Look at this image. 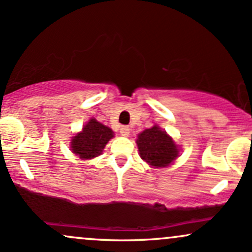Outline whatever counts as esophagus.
Masks as SVG:
<instances>
[{"label": "esophagus", "mask_w": 252, "mask_h": 252, "mask_svg": "<svg viewBox=\"0 0 252 252\" xmlns=\"http://www.w3.org/2000/svg\"><path fill=\"white\" fill-rule=\"evenodd\" d=\"M120 132H121V135L124 136V137H128V136L130 135V129H129V126H121Z\"/></svg>", "instance_id": "34e87169"}]
</instances>
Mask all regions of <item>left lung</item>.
<instances>
[{"instance_id": "8db88e82", "label": "left lung", "mask_w": 252, "mask_h": 252, "mask_svg": "<svg viewBox=\"0 0 252 252\" xmlns=\"http://www.w3.org/2000/svg\"><path fill=\"white\" fill-rule=\"evenodd\" d=\"M136 143L141 158L155 168L169 166L179 156L178 146L158 126H152L138 134Z\"/></svg>"}]
</instances>
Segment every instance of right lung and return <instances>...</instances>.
I'll use <instances>...</instances> for the list:
<instances>
[{"instance_id": "obj_1", "label": "right lung", "mask_w": 252, "mask_h": 252, "mask_svg": "<svg viewBox=\"0 0 252 252\" xmlns=\"http://www.w3.org/2000/svg\"><path fill=\"white\" fill-rule=\"evenodd\" d=\"M114 137L109 126L91 118L83 130L71 140V150L82 160H90L102 154L106 143Z\"/></svg>"}]
</instances>
